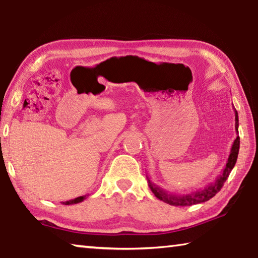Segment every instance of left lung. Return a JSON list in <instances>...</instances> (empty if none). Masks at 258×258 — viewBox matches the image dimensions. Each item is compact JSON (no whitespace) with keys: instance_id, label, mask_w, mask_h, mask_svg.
Segmentation results:
<instances>
[{"instance_id":"obj_1","label":"left lung","mask_w":258,"mask_h":258,"mask_svg":"<svg viewBox=\"0 0 258 258\" xmlns=\"http://www.w3.org/2000/svg\"><path fill=\"white\" fill-rule=\"evenodd\" d=\"M234 112H235V132L238 134L239 118H238V112L235 111V109H234ZM239 147H240V138L238 135L237 139L234 140L232 147H231L229 158H228V161H226V165L223 169V172L221 173V175H218V177L215 181L211 183L209 185H207L203 190H197L196 192H191V194H186V195H173V194H168L167 191L163 190L158 185H156L155 183H152L149 177H147L148 184H149V187L151 189V191L154 192V195L157 198L163 200V202L166 204L172 205V206H191V205L202 204V203L207 202V200L213 198L214 196L221 190V187L223 186L225 181L228 180L231 171H232L235 163H237Z\"/></svg>"}]
</instances>
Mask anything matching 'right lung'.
I'll list each match as a JSON object with an SVG mask.
<instances>
[{"label": "right lung", "mask_w": 258, "mask_h": 258, "mask_svg": "<svg viewBox=\"0 0 258 258\" xmlns=\"http://www.w3.org/2000/svg\"><path fill=\"white\" fill-rule=\"evenodd\" d=\"M86 198V196H81V197H77L75 199H72V200H68V202H63V205H73V204H78V203H82L83 200Z\"/></svg>", "instance_id": "right-lung-1"}]
</instances>
